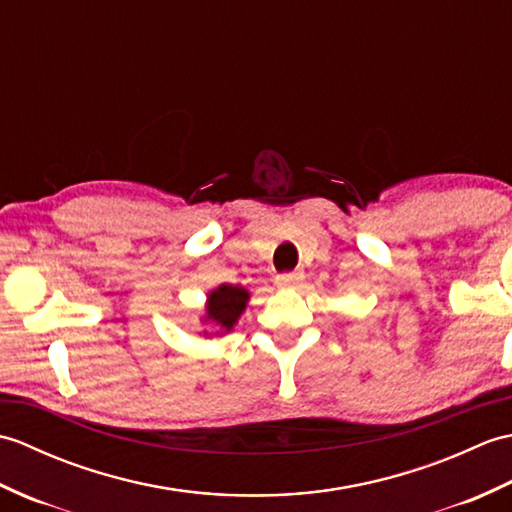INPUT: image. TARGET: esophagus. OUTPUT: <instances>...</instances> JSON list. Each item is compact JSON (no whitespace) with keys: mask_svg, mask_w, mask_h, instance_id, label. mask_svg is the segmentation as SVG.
Segmentation results:
<instances>
[{"mask_svg":"<svg viewBox=\"0 0 512 512\" xmlns=\"http://www.w3.org/2000/svg\"><path fill=\"white\" fill-rule=\"evenodd\" d=\"M303 281V273H284L275 277V286L281 290H295L301 286Z\"/></svg>","mask_w":512,"mask_h":512,"instance_id":"esophagus-1","label":"esophagus"}]
</instances>
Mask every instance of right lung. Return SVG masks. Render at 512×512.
I'll return each mask as SVG.
<instances>
[{
  "instance_id": "1",
  "label": "right lung",
  "mask_w": 512,
  "mask_h": 512,
  "mask_svg": "<svg viewBox=\"0 0 512 512\" xmlns=\"http://www.w3.org/2000/svg\"><path fill=\"white\" fill-rule=\"evenodd\" d=\"M250 299V292L239 284H220L206 295L204 303V317L200 319L206 325H213L215 334L231 332L242 312L246 310V303ZM204 336H211L209 330H204Z\"/></svg>"
}]
</instances>
